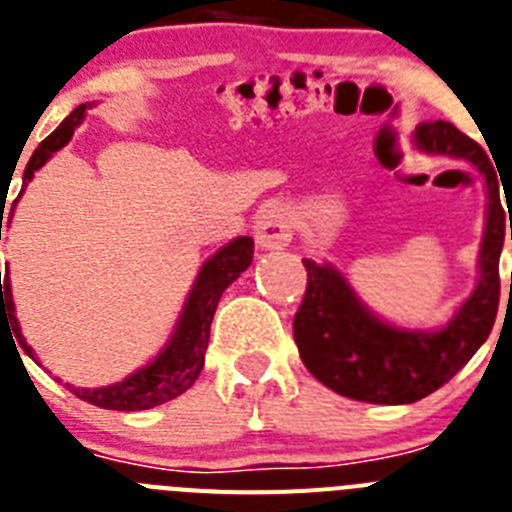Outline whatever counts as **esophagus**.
Returning <instances> with one entry per match:
<instances>
[{
    "label": "esophagus",
    "instance_id": "1",
    "mask_svg": "<svg viewBox=\"0 0 512 512\" xmlns=\"http://www.w3.org/2000/svg\"><path fill=\"white\" fill-rule=\"evenodd\" d=\"M257 244L265 250H283L293 239V221L283 208H270L257 219Z\"/></svg>",
    "mask_w": 512,
    "mask_h": 512
}]
</instances>
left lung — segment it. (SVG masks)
I'll list each match as a JSON object with an SVG mask.
<instances>
[{
    "label": "left lung",
    "instance_id": "obj_1",
    "mask_svg": "<svg viewBox=\"0 0 512 512\" xmlns=\"http://www.w3.org/2000/svg\"><path fill=\"white\" fill-rule=\"evenodd\" d=\"M417 144L425 151L466 159L484 175L490 203L479 255L482 275L448 327L415 332L379 322L355 299L340 273L304 260L306 291L293 317V340L314 379L358 402L410 404L441 389L490 337L500 306V250L505 234L512 239V224L508 226L510 198L505 211L490 157L448 121L420 123Z\"/></svg>",
    "mask_w": 512,
    "mask_h": 512
}]
</instances>
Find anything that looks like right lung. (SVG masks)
Here are the masks:
<instances>
[{"instance_id":"right-lung-1","label":"right lung","mask_w":512,"mask_h":512,"mask_svg":"<svg viewBox=\"0 0 512 512\" xmlns=\"http://www.w3.org/2000/svg\"><path fill=\"white\" fill-rule=\"evenodd\" d=\"M84 108L79 105L77 110H71V115L61 123L56 131L41 141V146L33 151L28 167H25V185L35 170H41L43 164L51 159L59 149H64L66 141L71 139L74 128L82 121ZM4 219V213H2ZM2 219H0V239H2ZM252 252H255V242L250 237H237L229 242L224 250H219L211 260L203 265L198 281H195L193 291L188 296V304L182 311L180 327H177L175 337L170 345L164 348L157 361L149 363L146 368L136 371L128 376L126 381H118L113 386H102V389H71L84 402L102 407V410H121V412H136V410H149L157 404L170 402V399L180 397L182 391H188L195 384V379L203 371V358H206L208 348V335H211V322L219 306L221 293L237 281L244 270L250 268ZM2 322L12 327V335L17 337L20 348L33 358V348H30L25 337L20 335L15 317V304H12V291H10V275L0 273V327Z\"/></svg>"}]
</instances>
